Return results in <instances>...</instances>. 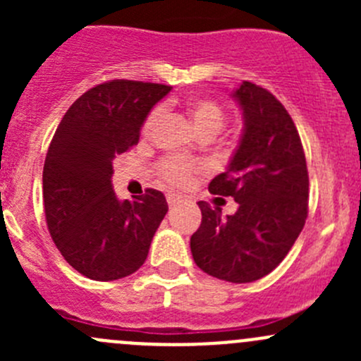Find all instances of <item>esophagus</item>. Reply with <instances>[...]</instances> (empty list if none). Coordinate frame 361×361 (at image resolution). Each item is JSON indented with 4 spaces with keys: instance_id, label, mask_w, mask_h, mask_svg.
<instances>
[{
    "instance_id": "obj_1",
    "label": "esophagus",
    "mask_w": 361,
    "mask_h": 361,
    "mask_svg": "<svg viewBox=\"0 0 361 361\" xmlns=\"http://www.w3.org/2000/svg\"><path fill=\"white\" fill-rule=\"evenodd\" d=\"M167 204H169V207L178 206V204H180V197H176V195L169 194V195H167Z\"/></svg>"
}]
</instances>
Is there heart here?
<instances>
[{"instance_id":"heart-1","label":"heart","mask_w":361,"mask_h":361,"mask_svg":"<svg viewBox=\"0 0 361 361\" xmlns=\"http://www.w3.org/2000/svg\"><path fill=\"white\" fill-rule=\"evenodd\" d=\"M187 115L192 127L201 137H211L224 127L227 115L225 110L209 97H192L187 103ZM162 118V108H154L143 123V133L150 134ZM201 164L180 157H167L159 164V173L166 183L176 188H187L194 180V174L201 171Z\"/></svg>"}]
</instances>
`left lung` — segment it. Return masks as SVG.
<instances>
[{
	"mask_svg": "<svg viewBox=\"0 0 361 361\" xmlns=\"http://www.w3.org/2000/svg\"><path fill=\"white\" fill-rule=\"evenodd\" d=\"M232 96L245 118L227 171L209 192L234 197L224 220L201 201V227L190 238L199 269L228 283H251L274 271L292 250L307 218L309 174L304 148L286 108L260 85L243 82Z\"/></svg>",
	"mask_w": 361,
	"mask_h": 361,
	"instance_id": "left-lung-1",
	"label": "left lung"
}]
</instances>
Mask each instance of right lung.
I'll return each mask as SVG.
<instances>
[{
    "mask_svg": "<svg viewBox=\"0 0 361 361\" xmlns=\"http://www.w3.org/2000/svg\"><path fill=\"white\" fill-rule=\"evenodd\" d=\"M169 90L136 80L104 82L69 106L54 134L43 166L47 227L64 260L85 278H126L147 260L166 197L147 188L120 201L113 159L137 145L145 118Z\"/></svg>",
    "mask_w": 361,
    "mask_h": 361,
    "instance_id": "1",
    "label": "right lung"
}]
</instances>
